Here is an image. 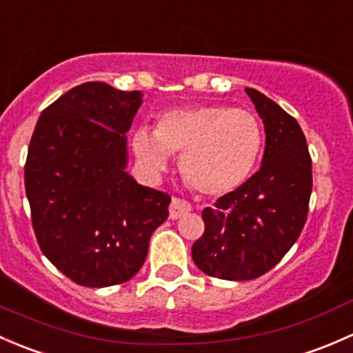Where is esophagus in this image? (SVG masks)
Segmentation results:
<instances>
[{"instance_id": "1", "label": "esophagus", "mask_w": 353, "mask_h": 353, "mask_svg": "<svg viewBox=\"0 0 353 353\" xmlns=\"http://www.w3.org/2000/svg\"><path fill=\"white\" fill-rule=\"evenodd\" d=\"M192 205L187 201H181V199H173L170 203V219H180L181 216L190 212Z\"/></svg>"}]
</instances>
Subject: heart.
Here are the masks:
<instances>
[{
  "mask_svg": "<svg viewBox=\"0 0 353 353\" xmlns=\"http://www.w3.org/2000/svg\"><path fill=\"white\" fill-rule=\"evenodd\" d=\"M261 146L256 115L221 103L172 108L158 119L154 132L141 127L132 136L134 154L148 172H166L172 154H181L185 180L209 197L238 190L252 176Z\"/></svg>",
  "mask_w": 353,
  "mask_h": 353,
  "instance_id": "1",
  "label": "heart"
}]
</instances>
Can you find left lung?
Returning <instances> with one entry per match:
<instances>
[{
    "instance_id": "8db88e82",
    "label": "left lung",
    "mask_w": 353,
    "mask_h": 353,
    "mask_svg": "<svg viewBox=\"0 0 353 353\" xmlns=\"http://www.w3.org/2000/svg\"><path fill=\"white\" fill-rule=\"evenodd\" d=\"M265 127L260 170L238 190L202 210L195 265L216 279L252 281L267 274L299 238L307 217L312 173L306 137L274 100L246 88Z\"/></svg>"
}]
</instances>
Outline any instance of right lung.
Instances as JSON below:
<instances>
[{"mask_svg": "<svg viewBox=\"0 0 353 353\" xmlns=\"http://www.w3.org/2000/svg\"><path fill=\"white\" fill-rule=\"evenodd\" d=\"M141 92L83 83L41 114L28 146L25 190L42 253L72 282L108 287L143 267L170 195L127 173V136Z\"/></svg>", "mask_w": 353, "mask_h": 353, "instance_id": "add662e5", "label": "right lung"}]
</instances>
